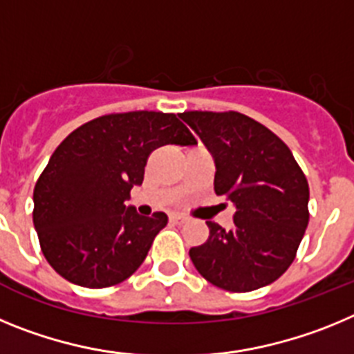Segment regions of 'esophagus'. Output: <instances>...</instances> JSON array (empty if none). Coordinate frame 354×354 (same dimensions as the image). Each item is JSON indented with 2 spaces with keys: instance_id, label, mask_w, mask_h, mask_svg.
Returning <instances> with one entry per match:
<instances>
[{
  "instance_id": "esophagus-1",
  "label": "esophagus",
  "mask_w": 354,
  "mask_h": 354,
  "mask_svg": "<svg viewBox=\"0 0 354 354\" xmlns=\"http://www.w3.org/2000/svg\"><path fill=\"white\" fill-rule=\"evenodd\" d=\"M170 221H171V223L183 225V223H186L187 218L184 214H170Z\"/></svg>"
}]
</instances>
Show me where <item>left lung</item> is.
Instances as JSON below:
<instances>
[{
    "mask_svg": "<svg viewBox=\"0 0 354 354\" xmlns=\"http://www.w3.org/2000/svg\"><path fill=\"white\" fill-rule=\"evenodd\" d=\"M214 159V192L236 207L234 227L207 221L209 239L189 250L196 271L232 292L273 283L292 264L308 225V183L289 147L237 111L179 115Z\"/></svg>",
    "mask_w": 354,
    "mask_h": 354,
    "instance_id": "left-lung-1",
    "label": "left lung"
}]
</instances>
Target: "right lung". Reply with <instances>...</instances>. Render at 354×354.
Returning <instances> with one entry per match:
<instances>
[{"label": "right lung", "mask_w": 354, "mask_h": 354, "mask_svg": "<svg viewBox=\"0 0 354 354\" xmlns=\"http://www.w3.org/2000/svg\"><path fill=\"white\" fill-rule=\"evenodd\" d=\"M196 140L174 113L104 115L72 131L33 189V225L53 270L81 287L124 282L145 261L168 216L126 205L150 152Z\"/></svg>", "instance_id": "1"}]
</instances>
